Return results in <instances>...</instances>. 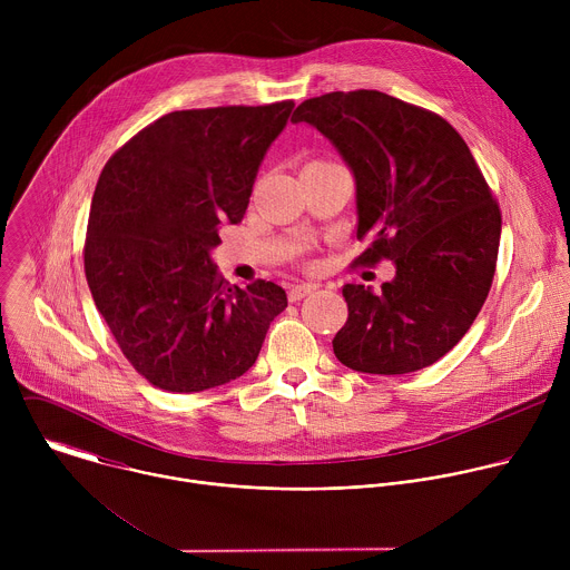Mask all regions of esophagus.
I'll return each mask as SVG.
<instances>
[{"label":"esophagus","mask_w":570,"mask_h":570,"mask_svg":"<svg viewBox=\"0 0 570 570\" xmlns=\"http://www.w3.org/2000/svg\"><path fill=\"white\" fill-rule=\"evenodd\" d=\"M313 291H315V284H297V286H293V288L288 291V299H291V302H299L302 297L311 295Z\"/></svg>","instance_id":"34e87169"}]
</instances>
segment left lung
Instances as JSON below:
<instances>
[{
	"label": "left lung",
	"instance_id": "left-lung-1",
	"mask_svg": "<svg viewBox=\"0 0 570 570\" xmlns=\"http://www.w3.org/2000/svg\"><path fill=\"white\" fill-rule=\"evenodd\" d=\"M317 128L356 180V266L394 264L374 293L345 284L336 358L365 374H409L451 352L497 273L501 209L460 132L440 115L376 90L306 99L293 119Z\"/></svg>",
	"mask_w": 570,
	"mask_h": 570
}]
</instances>
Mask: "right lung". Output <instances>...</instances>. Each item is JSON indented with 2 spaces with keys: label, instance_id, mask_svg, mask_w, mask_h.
<instances>
[{
  "label": "right lung",
  "instance_id": "right-lung-1",
  "mask_svg": "<svg viewBox=\"0 0 570 570\" xmlns=\"http://www.w3.org/2000/svg\"><path fill=\"white\" fill-rule=\"evenodd\" d=\"M295 104L178 110L126 141L101 171L86 238L95 304L155 387L200 392L246 374L282 286L223 279L209 253L240 223L262 159Z\"/></svg>",
  "mask_w": 570,
  "mask_h": 570
}]
</instances>
